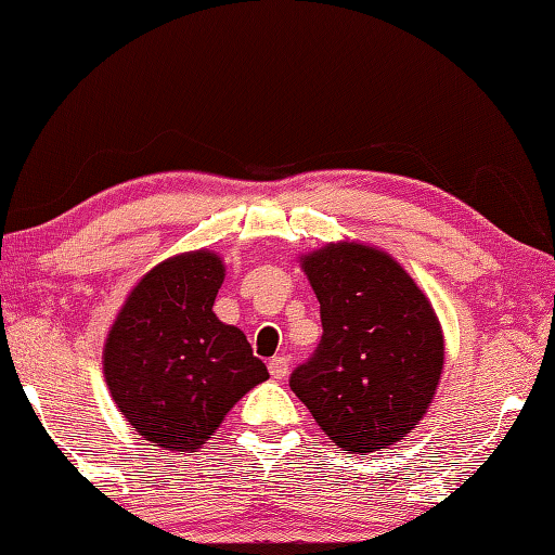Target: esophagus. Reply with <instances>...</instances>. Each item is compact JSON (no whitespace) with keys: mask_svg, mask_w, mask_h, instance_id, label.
Listing matches in <instances>:
<instances>
[{"mask_svg":"<svg viewBox=\"0 0 555 555\" xmlns=\"http://www.w3.org/2000/svg\"><path fill=\"white\" fill-rule=\"evenodd\" d=\"M269 375L274 379H284L288 375V358L286 356H274L269 361Z\"/></svg>","mask_w":555,"mask_h":555,"instance_id":"esophagus-1","label":"esophagus"}]
</instances>
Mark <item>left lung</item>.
Returning <instances> with one entry per match:
<instances>
[{
  "label": "left lung",
  "mask_w": 555,
  "mask_h": 555,
  "mask_svg": "<svg viewBox=\"0 0 555 555\" xmlns=\"http://www.w3.org/2000/svg\"><path fill=\"white\" fill-rule=\"evenodd\" d=\"M320 300L322 339L291 389L318 426L351 454L404 440L442 375L440 322L397 259L363 243H330L300 257Z\"/></svg>",
  "instance_id": "8db88e82"
}]
</instances>
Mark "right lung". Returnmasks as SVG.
<instances>
[{
  "instance_id": "obj_1",
  "label": "right lung",
  "mask_w": 555,
  "mask_h": 555,
  "mask_svg": "<svg viewBox=\"0 0 555 555\" xmlns=\"http://www.w3.org/2000/svg\"><path fill=\"white\" fill-rule=\"evenodd\" d=\"M223 276L209 249L166 259L132 288L105 339L107 389L158 448L199 450L235 401L269 377L247 336L214 314Z\"/></svg>"
}]
</instances>
